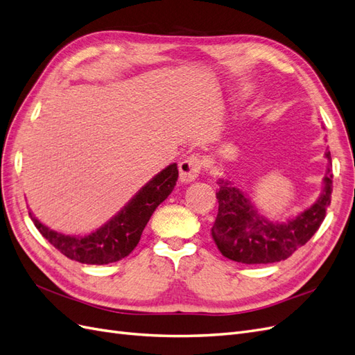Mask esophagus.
I'll list each match as a JSON object with an SVG mask.
<instances>
[{
	"label": "esophagus",
	"instance_id": "esophagus-1",
	"mask_svg": "<svg viewBox=\"0 0 355 355\" xmlns=\"http://www.w3.org/2000/svg\"><path fill=\"white\" fill-rule=\"evenodd\" d=\"M201 171V161L198 157H188L184 161H180L179 164V179L184 184H189V182L196 180Z\"/></svg>",
	"mask_w": 355,
	"mask_h": 355
}]
</instances>
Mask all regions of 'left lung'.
<instances>
[{"mask_svg": "<svg viewBox=\"0 0 355 355\" xmlns=\"http://www.w3.org/2000/svg\"><path fill=\"white\" fill-rule=\"evenodd\" d=\"M326 158L330 161L329 151ZM331 179L329 168L321 197L295 219L283 223L268 222L239 188L219 179L216 192L219 210L211 227L214 244L225 257L241 263H272L287 259L323 223L330 206Z\"/></svg>", "mask_w": 355, "mask_h": 355, "instance_id": "left-lung-1", "label": "left lung"}]
</instances>
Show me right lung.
Here are the masks:
<instances>
[{"mask_svg": "<svg viewBox=\"0 0 355 355\" xmlns=\"http://www.w3.org/2000/svg\"><path fill=\"white\" fill-rule=\"evenodd\" d=\"M178 176V164L167 166L149 180L116 216L89 235L60 234L44 227L31 211L29 216L42 237L69 259L89 265L112 263L133 252L154 210L173 191Z\"/></svg>", "mask_w": 355, "mask_h": 355, "instance_id": "obj_1", "label": "right lung"}]
</instances>
